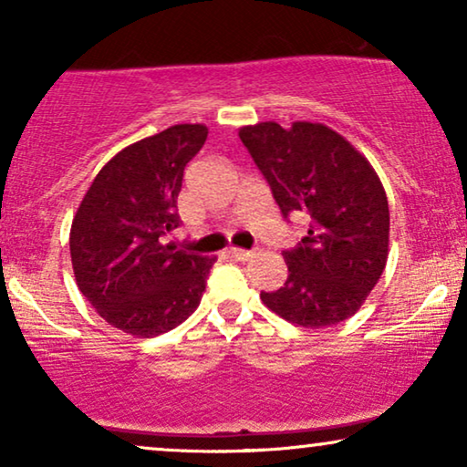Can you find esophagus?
I'll return each mask as SVG.
<instances>
[{
	"label": "esophagus",
	"instance_id": "obj_1",
	"mask_svg": "<svg viewBox=\"0 0 467 467\" xmlns=\"http://www.w3.org/2000/svg\"><path fill=\"white\" fill-rule=\"evenodd\" d=\"M225 254L227 257H232V259H238V261H248L253 257V253L251 251H244V248H227L225 251Z\"/></svg>",
	"mask_w": 467,
	"mask_h": 467
}]
</instances>
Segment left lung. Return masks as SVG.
Returning <instances> with one entry per match:
<instances>
[{"instance_id": "obj_1", "label": "left lung", "mask_w": 467, "mask_h": 467, "mask_svg": "<svg viewBox=\"0 0 467 467\" xmlns=\"http://www.w3.org/2000/svg\"><path fill=\"white\" fill-rule=\"evenodd\" d=\"M240 140L286 216H308L285 286L261 302L297 327L347 321L379 283L389 257V203L379 174L347 138L323 123L274 120L240 127Z\"/></svg>"}]
</instances>
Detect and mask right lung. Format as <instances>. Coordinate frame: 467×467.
I'll return each mask as SVG.
<instances>
[{
    "instance_id": "obj_1",
    "label": "right lung",
    "mask_w": 467,
    "mask_h": 467,
    "mask_svg": "<svg viewBox=\"0 0 467 467\" xmlns=\"http://www.w3.org/2000/svg\"><path fill=\"white\" fill-rule=\"evenodd\" d=\"M208 138L202 123L171 125L117 152L93 178L69 229L76 285L98 315L136 337L161 336L193 315L216 257L176 251L187 163Z\"/></svg>"
}]
</instances>
